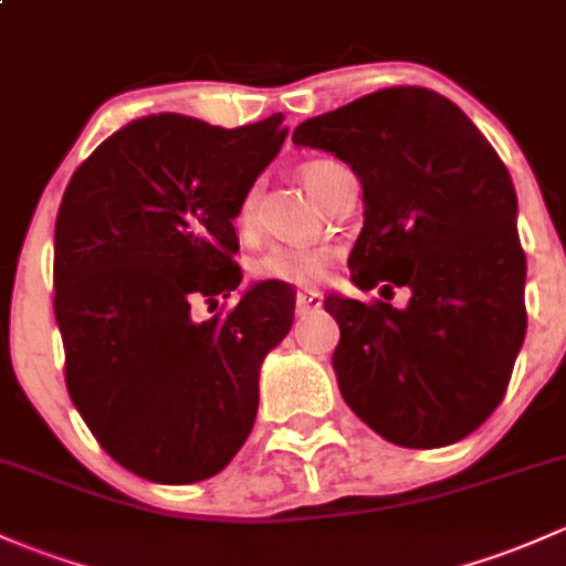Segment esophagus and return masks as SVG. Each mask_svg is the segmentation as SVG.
I'll return each mask as SVG.
<instances>
[{
  "label": "esophagus",
  "mask_w": 566,
  "mask_h": 566,
  "mask_svg": "<svg viewBox=\"0 0 566 566\" xmlns=\"http://www.w3.org/2000/svg\"><path fill=\"white\" fill-rule=\"evenodd\" d=\"M321 305H324V296L318 291H300L296 294V315L315 313V310H321Z\"/></svg>",
  "instance_id": "esophagus-1"
}]
</instances>
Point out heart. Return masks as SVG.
Masks as SVG:
<instances>
[{"label": "heart", "instance_id": "heart-1", "mask_svg": "<svg viewBox=\"0 0 566 566\" xmlns=\"http://www.w3.org/2000/svg\"><path fill=\"white\" fill-rule=\"evenodd\" d=\"M334 167V161H310L302 167V180H305L307 191L313 193L321 202L324 193V178ZM253 212H256V191H248L242 197L240 210H237V223L242 229L251 227ZM329 266V253L313 251V248H289V245H272L253 261V277L256 281H275V283H291V285H305L315 283L326 275Z\"/></svg>", "mask_w": 566, "mask_h": 566}]
</instances>
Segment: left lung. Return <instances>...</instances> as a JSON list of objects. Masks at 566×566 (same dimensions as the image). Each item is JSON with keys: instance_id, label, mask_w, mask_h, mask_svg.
Returning <instances> with one entry per match:
<instances>
[{"instance_id": "8db88e82", "label": "left lung", "mask_w": 566, "mask_h": 566, "mask_svg": "<svg viewBox=\"0 0 566 566\" xmlns=\"http://www.w3.org/2000/svg\"><path fill=\"white\" fill-rule=\"evenodd\" d=\"M291 139L329 150L361 180L354 283L410 289L402 310L326 296L339 324V394L394 446L464 440L502 402L526 334V256L507 167L451 99L418 86L315 115Z\"/></svg>"}]
</instances>
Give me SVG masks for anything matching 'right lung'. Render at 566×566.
<instances>
[{
    "instance_id": "right-lung-1",
    "label": "right lung",
    "mask_w": 566,
    "mask_h": 566,
    "mask_svg": "<svg viewBox=\"0 0 566 566\" xmlns=\"http://www.w3.org/2000/svg\"><path fill=\"white\" fill-rule=\"evenodd\" d=\"M285 135L283 113L237 129L148 115L66 186L53 240L66 391L139 478H212L251 434L261 361L289 334L294 300L270 281L202 324L191 307L240 285L232 221Z\"/></svg>"
}]
</instances>
